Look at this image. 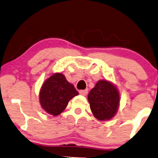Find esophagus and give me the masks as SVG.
<instances>
[{
  "label": "esophagus",
  "mask_w": 158,
  "mask_h": 158,
  "mask_svg": "<svg viewBox=\"0 0 158 158\" xmlns=\"http://www.w3.org/2000/svg\"><path fill=\"white\" fill-rule=\"evenodd\" d=\"M79 94H81V95H82V96H86L87 95V94H88V90H79Z\"/></svg>",
  "instance_id": "1"
}]
</instances>
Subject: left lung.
Listing matches in <instances>:
<instances>
[{
    "label": "left lung",
    "instance_id": "1",
    "mask_svg": "<svg viewBox=\"0 0 158 158\" xmlns=\"http://www.w3.org/2000/svg\"><path fill=\"white\" fill-rule=\"evenodd\" d=\"M90 108L99 120H108L115 115L119 104L118 90L110 81L99 80L88 96Z\"/></svg>",
    "mask_w": 158,
    "mask_h": 158
}]
</instances>
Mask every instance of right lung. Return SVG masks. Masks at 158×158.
I'll return each mask as SVG.
<instances>
[{
    "mask_svg": "<svg viewBox=\"0 0 158 158\" xmlns=\"http://www.w3.org/2000/svg\"><path fill=\"white\" fill-rule=\"evenodd\" d=\"M79 93L62 73L52 74L43 83L39 94L41 108L47 113L57 116L66 108L68 102Z\"/></svg>",
    "mask_w": 158,
    "mask_h": 158,
    "instance_id": "1",
    "label": "right lung"
}]
</instances>
